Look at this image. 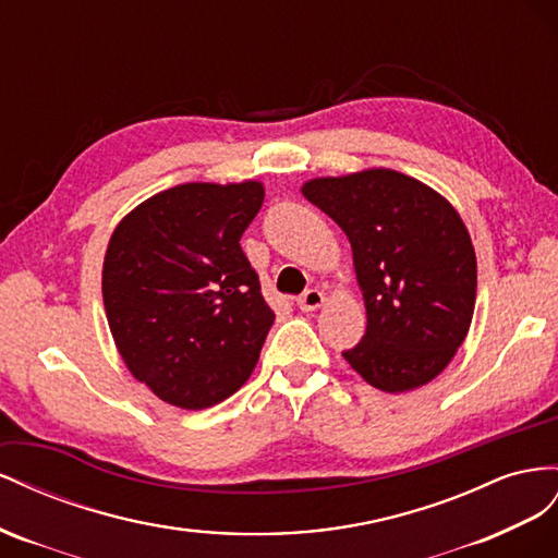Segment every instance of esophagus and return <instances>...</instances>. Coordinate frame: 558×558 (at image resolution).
<instances>
[{
  "label": "esophagus",
  "instance_id": "obj_1",
  "mask_svg": "<svg viewBox=\"0 0 558 558\" xmlns=\"http://www.w3.org/2000/svg\"><path fill=\"white\" fill-rule=\"evenodd\" d=\"M323 301H325V294H323V290L311 288V290H306L304 294L299 296L296 306H299L301 311H304V313H311V311H315V308H320V306H323Z\"/></svg>",
  "mask_w": 558,
  "mask_h": 558
}]
</instances>
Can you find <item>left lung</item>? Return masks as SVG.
Returning a JSON list of instances; mask_svg holds the SVG:
<instances>
[{"instance_id": "1", "label": "left lung", "mask_w": 558, "mask_h": 558, "mask_svg": "<svg viewBox=\"0 0 558 558\" xmlns=\"http://www.w3.org/2000/svg\"><path fill=\"white\" fill-rule=\"evenodd\" d=\"M353 247L367 331L343 357L384 392L425 386L465 341L476 257L463 219L437 191L395 170L304 184Z\"/></svg>"}]
</instances>
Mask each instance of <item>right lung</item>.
<instances>
[{"instance_id":"right-lung-1","label":"right lung","mask_w":558,"mask_h":558,"mask_svg":"<svg viewBox=\"0 0 558 558\" xmlns=\"http://www.w3.org/2000/svg\"><path fill=\"white\" fill-rule=\"evenodd\" d=\"M264 203L259 182L180 184L111 233L102 299L131 374L180 409L225 402L250 378L276 313L241 235Z\"/></svg>"}]
</instances>
